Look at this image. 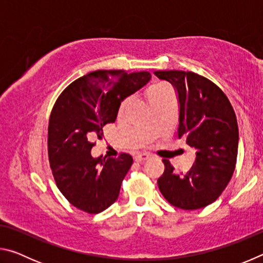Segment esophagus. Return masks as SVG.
Here are the masks:
<instances>
[{
    "mask_svg": "<svg viewBox=\"0 0 263 263\" xmlns=\"http://www.w3.org/2000/svg\"><path fill=\"white\" fill-rule=\"evenodd\" d=\"M149 159V155L148 154H137L135 157V160L137 162H145L146 160Z\"/></svg>",
    "mask_w": 263,
    "mask_h": 263,
    "instance_id": "obj_1",
    "label": "esophagus"
}]
</instances>
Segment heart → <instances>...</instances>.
<instances>
[{
    "mask_svg": "<svg viewBox=\"0 0 263 263\" xmlns=\"http://www.w3.org/2000/svg\"><path fill=\"white\" fill-rule=\"evenodd\" d=\"M146 97H147V100L149 102V104L152 105V108H154V106L161 104L163 102L174 100V90H173V88L167 83H158L147 89V91H146ZM127 103H128V99H125L122 102L121 105H119V109H118L119 116L124 112Z\"/></svg>",
    "mask_w": 263,
    "mask_h": 263,
    "instance_id": "heart-1",
    "label": "heart"
}]
</instances>
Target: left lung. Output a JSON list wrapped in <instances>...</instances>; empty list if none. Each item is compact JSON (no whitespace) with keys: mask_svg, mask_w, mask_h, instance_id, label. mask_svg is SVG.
<instances>
[{"mask_svg":"<svg viewBox=\"0 0 263 263\" xmlns=\"http://www.w3.org/2000/svg\"><path fill=\"white\" fill-rule=\"evenodd\" d=\"M160 80L172 83L180 103L177 137L196 149L186 173H176L163 159L159 189L167 201L182 210H197L219 197L233 175L238 155L237 117L224 91L194 72L157 70Z\"/></svg>","mask_w":263,"mask_h":263,"instance_id":"1","label":"left lung"}]
</instances>
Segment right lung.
I'll use <instances>...</instances> for the list:
<instances>
[{"mask_svg":"<svg viewBox=\"0 0 263 263\" xmlns=\"http://www.w3.org/2000/svg\"><path fill=\"white\" fill-rule=\"evenodd\" d=\"M149 79L148 72L96 70L75 80L55 101L48 122V160L57 186L79 210L95 215L118 198L133 159L127 153L92 158V140L116 121L121 102Z\"/></svg>","mask_w":263,"mask_h":263,"instance_id":"obj_1","label":"right lung"}]
</instances>
